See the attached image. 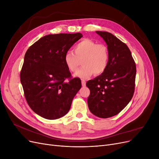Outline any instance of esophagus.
Here are the masks:
<instances>
[{"mask_svg": "<svg viewBox=\"0 0 159 159\" xmlns=\"http://www.w3.org/2000/svg\"><path fill=\"white\" fill-rule=\"evenodd\" d=\"M81 85H82L83 87H84V86H85V81L84 80L81 81Z\"/></svg>", "mask_w": 159, "mask_h": 159, "instance_id": "esophagus-1", "label": "esophagus"}]
</instances>
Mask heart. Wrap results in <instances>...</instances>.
Wrapping results in <instances>:
<instances>
[{
    "instance_id": "heart-1",
    "label": "heart",
    "mask_w": 159,
    "mask_h": 159,
    "mask_svg": "<svg viewBox=\"0 0 159 159\" xmlns=\"http://www.w3.org/2000/svg\"><path fill=\"white\" fill-rule=\"evenodd\" d=\"M72 51H68L64 55V63L68 69L75 72L80 64L79 60L83 59V67L76 72L75 76L83 80L88 79L93 74L100 75L106 70L109 61V51L103 44H98L90 39H84L77 44Z\"/></svg>"
}]
</instances>
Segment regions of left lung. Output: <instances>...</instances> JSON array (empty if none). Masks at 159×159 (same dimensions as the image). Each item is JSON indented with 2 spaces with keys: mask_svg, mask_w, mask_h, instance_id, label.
I'll return each mask as SVG.
<instances>
[{
  "mask_svg": "<svg viewBox=\"0 0 159 159\" xmlns=\"http://www.w3.org/2000/svg\"><path fill=\"white\" fill-rule=\"evenodd\" d=\"M107 46L109 61L103 73L87 81L88 98L91 113L100 118L116 115L131 100L136 76V66L128 46L107 32L96 31Z\"/></svg>",
  "mask_w": 159,
  "mask_h": 159,
  "instance_id": "8db88e82",
  "label": "left lung"
}]
</instances>
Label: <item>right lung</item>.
Here are the masks:
<instances>
[{"mask_svg":"<svg viewBox=\"0 0 159 159\" xmlns=\"http://www.w3.org/2000/svg\"><path fill=\"white\" fill-rule=\"evenodd\" d=\"M82 36L79 32L46 35L26 52L20 81L28 104L43 118L64 116L81 87L80 78H71L64 55Z\"/></svg>","mask_w":159,"mask_h":159,"instance_id":"right-lung-1","label":"right lung"}]
</instances>
